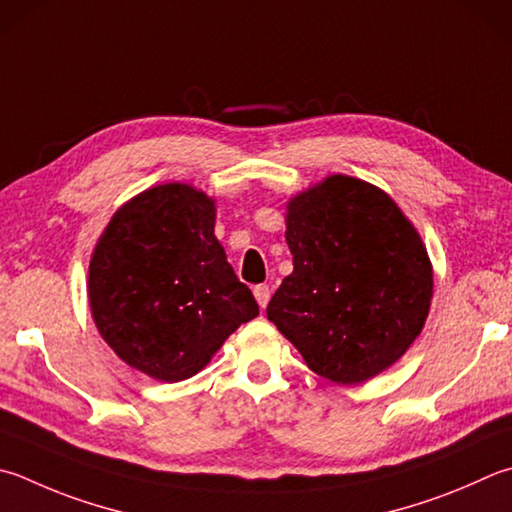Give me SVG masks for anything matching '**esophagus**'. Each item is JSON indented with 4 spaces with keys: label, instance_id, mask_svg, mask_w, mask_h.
I'll list each match as a JSON object with an SVG mask.
<instances>
[{
    "label": "esophagus",
    "instance_id": "34e87169",
    "mask_svg": "<svg viewBox=\"0 0 512 512\" xmlns=\"http://www.w3.org/2000/svg\"><path fill=\"white\" fill-rule=\"evenodd\" d=\"M254 296L260 307H267L269 298H272V289H269V285H256L254 287Z\"/></svg>",
    "mask_w": 512,
    "mask_h": 512
}]
</instances>
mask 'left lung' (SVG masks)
I'll return each instance as SVG.
<instances>
[{"instance_id": "8db88e82", "label": "left lung", "mask_w": 512, "mask_h": 512, "mask_svg": "<svg viewBox=\"0 0 512 512\" xmlns=\"http://www.w3.org/2000/svg\"><path fill=\"white\" fill-rule=\"evenodd\" d=\"M285 238L294 272L269 301V321L334 383L390 368L432 298L428 252L401 209L368 182L332 176L289 202Z\"/></svg>"}]
</instances>
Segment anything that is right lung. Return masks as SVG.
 <instances>
[{
  "mask_svg": "<svg viewBox=\"0 0 512 512\" xmlns=\"http://www.w3.org/2000/svg\"><path fill=\"white\" fill-rule=\"evenodd\" d=\"M214 200L160 185L115 211L89 267L95 325L122 361L158 381L194 376L258 316L214 236Z\"/></svg>",
  "mask_w": 512,
  "mask_h": 512,
  "instance_id": "right-lung-1",
  "label": "right lung"
}]
</instances>
